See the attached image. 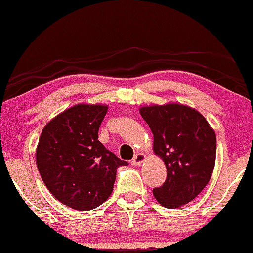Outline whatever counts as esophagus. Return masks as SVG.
Here are the masks:
<instances>
[{
    "instance_id": "34e87169",
    "label": "esophagus",
    "mask_w": 253,
    "mask_h": 253,
    "mask_svg": "<svg viewBox=\"0 0 253 253\" xmlns=\"http://www.w3.org/2000/svg\"><path fill=\"white\" fill-rule=\"evenodd\" d=\"M145 159H146V157H145L144 153H138V154H135L134 158H133V159H132V165L138 166V165H140V164H141L142 161H144Z\"/></svg>"
}]
</instances>
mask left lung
Returning <instances> with one entry per match:
<instances>
[{
  "mask_svg": "<svg viewBox=\"0 0 253 253\" xmlns=\"http://www.w3.org/2000/svg\"><path fill=\"white\" fill-rule=\"evenodd\" d=\"M140 114L153 133V151L164 160L167 178L153 194L161 205L176 209L193 200L211 179L217 139L206 119L178 103L148 106Z\"/></svg>",
  "mask_w": 253,
  "mask_h": 253,
  "instance_id": "1",
  "label": "left lung"
}]
</instances>
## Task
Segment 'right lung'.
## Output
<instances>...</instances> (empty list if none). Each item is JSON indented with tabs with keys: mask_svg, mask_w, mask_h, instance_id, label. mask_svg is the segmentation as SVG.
<instances>
[{
	"mask_svg": "<svg viewBox=\"0 0 253 253\" xmlns=\"http://www.w3.org/2000/svg\"><path fill=\"white\" fill-rule=\"evenodd\" d=\"M107 106L77 105L47 124L40 136L36 165L49 192L69 208L89 211L113 191L121 160L99 141Z\"/></svg>",
	"mask_w": 253,
	"mask_h": 253,
	"instance_id": "right-lung-1",
	"label": "right lung"
}]
</instances>
